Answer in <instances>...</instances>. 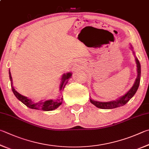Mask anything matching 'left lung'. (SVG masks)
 I'll return each mask as SVG.
<instances>
[{
    "mask_svg": "<svg viewBox=\"0 0 149 149\" xmlns=\"http://www.w3.org/2000/svg\"><path fill=\"white\" fill-rule=\"evenodd\" d=\"M132 49V47L131 46ZM136 61L137 64V77L135 81L134 85L132 86V88L130 90L128 93H127L125 95L121 97L120 99L117 100L116 101H111V102H100L98 101H94L93 100L90 99L91 102L93 105H95L97 107L100 108V109H113V108H116L118 107L123 106V105H125L127 102H128L130 100L132 97L134 96L136 94V91L138 89L139 83H140V77H141V65L138 61V59L136 58Z\"/></svg>",
    "mask_w": 149,
    "mask_h": 149,
    "instance_id": "left-lung-1",
    "label": "left lung"
}]
</instances>
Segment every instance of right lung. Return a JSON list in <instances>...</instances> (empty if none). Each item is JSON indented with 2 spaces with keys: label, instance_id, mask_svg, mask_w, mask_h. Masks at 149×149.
Segmentation results:
<instances>
[{
  "label": "right lung",
  "instance_id": "obj_1",
  "mask_svg": "<svg viewBox=\"0 0 149 149\" xmlns=\"http://www.w3.org/2000/svg\"><path fill=\"white\" fill-rule=\"evenodd\" d=\"M9 74H10V79L11 81V86H12V90L13 91V94L19 100H20L23 104H25L26 106L31 108V109H40L42 111H52L53 109H55L56 108H57L58 106L62 104L63 102V98L61 99H56L55 100H50L45 101V102H40L38 103H34L32 102L31 100L28 99L26 97L23 96L21 95L19 93H18L16 91L13 86H12V78L11 76V73L10 70H9ZM72 77L71 73H68L66 74H64L63 77H62V83L60 86V90H63L64 86H66V84L68 81V79Z\"/></svg>",
  "mask_w": 149,
  "mask_h": 149
}]
</instances>
